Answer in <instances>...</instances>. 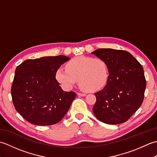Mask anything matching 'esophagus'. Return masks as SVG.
Instances as JSON below:
<instances>
[{
    "label": "esophagus",
    "mask_w": 157,
    "mask_h": 157,
    "mask_svg": "<svg viewBox=\"0 0 157 157\" xmlns=\"http://www.w3.org/2000/svg\"><path fill=\"white\" fill-rule=\"evenodd\" d=\"M77 94H78V95L79 96H86V94H83V93H80V92L77 93Z\"/></svg>",
    "instance_id": "obj_1"
}]
</instances>
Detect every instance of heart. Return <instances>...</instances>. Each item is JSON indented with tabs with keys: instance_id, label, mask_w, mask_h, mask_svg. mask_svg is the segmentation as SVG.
Segmentation results:
<instances>
[{
	"instance_id": "b5f03b06",
	"label": "heart",
	"mask_w": 157,
	"mask_h": 157,
	"mask_svg": "<svg viewBox=\"0 0 157 157\" xmlns=\"http://www.w3.org/2000/svg\"><path fill=\"white\" fill-rule=\"evenodd\" d=\"M65 68L56 70L55 78L66 90L71 89L78 81L81 88L88 92L102 89L109 78V68L101 59L79 56L67 63Z\"/></svg>"
}]
</instances>
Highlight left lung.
I'll use <instances>...</instances> for the list:
<instances>
[{
  "label": "left lung",
  "instance_id": "left-lung-1",
  "mask_svg": "<svg viewBox=\"0 0 157 157\" xmlns=\"http://www.w3.org/2000/svg\"><path fill=\"white\" fill-rule=\"evenodd\" d=\"M92 54L104 60L109 73L104 88L94 94V114L107 124L124 123L144 100L146 82L142 66L129 52L122 50L99 48Z\"/></svg>",
  "mask_w": 157,
  "mask_h": 157
}]
</instances>
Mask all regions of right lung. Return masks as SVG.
<instances>
[{
  "mask_svg": "<svg viewBox=\"0 0 157 157\" xmlns=\"http://www.w3.org/2000/svg\"><path fill=\"white\" fill-rule=\"evenodd\" d=\"M69 59L64 55L44 56L25 60L16 68L12 100L16 111L26 121L51 125L65 115L76 94L63 90L55 73Z\"/></svg>",
  "mask_w": 157,
  "mask_h": 157,
  "instance_id": "obj_1",
  "label": "right lung"
}]
</instances>
